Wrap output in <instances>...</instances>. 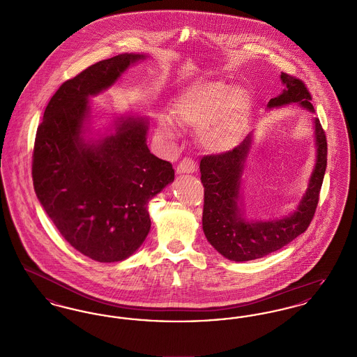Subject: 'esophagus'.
Segmentation results:
<instances>
[{"instance_id": "obj_1", "label": "esophagus", "mask_w": 357, "mask_h": 357, "mask_svg": "<svg viewBox=\"0 0 357 357\" xmlns=\"http://www.w3.org/2000/svg\"><path fill=\"white\" fill-rule=\"evenodd\" d=\"M195 170H197V166H195L194 160L190 158H185L176 167L178 174H192V172H195Z\"/></svg>"}]
</instances>
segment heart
Instances as JSON below:
<instances>
[{"label": "heart", "mask_w": 357, "mask_h": 357, "mask_svg": "<svg viewBox=\"0 0 357 357\" xmlns=\"http://www.w3.org/2000/svg\"><path fill=\"white\" fill-rule=\"evenodd\" d=\"M252 99L246 89L220 80H204L186 86L172 102L175 119L185 127L198 128V140L207 151L227 153L236 149L246 127ZM156 131L166 140L179 134L172 120L160 116Z\"/></svg>", "instance_id": "b5f03b06"}]
</instances>
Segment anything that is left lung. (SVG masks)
<instances>
[{
	"label": "left lung",
	"instance_id": "obj_1",
	"mask_svg": "<svg viewBox=\"0 0 357 357\" xmlns=\"http://www.w3.org/2000/svg\"><path fill=\"white\" fill-rule=\"evenodd\" d=\"M282 92L268 102L266 109L297 104L314 114L305 84L288 73H281ZM314 132V166L305 194L287 215L257 220L248 215L243 202V172L255 143L250 132L231 151L208 155L201 160V181L204 187L202 227L210 245L225 258L236 262L252 261L277 252L303 234L319 204V194L326 170V137L317 118H312Z\"/></svg>",
	"mask_w": 357,
	"mask_h": 357
}]
</instances>
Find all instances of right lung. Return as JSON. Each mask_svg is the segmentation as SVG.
<instances>
[{
  "label": "right lung",
  "mask_w": 357,
  "mask_h": 357,
  "mask_svg": "<svg viewBox=\"0 0 357 357\" xmlns=\"http://www.w3.org/2000/svg\"><path fill=\"white\" fill-rule=\"evenodd\" d=\"M146 59L143 53L118 54L66 82L36 134V195L69 245L98 262H119L135 253L151 229L149 202L174 182L170 162L147 147L149 116L114 114L102 131L93 126L99 114L89 99Z\"/></svg>",
  "instance_id": "add662e5"
}]
</instances>
